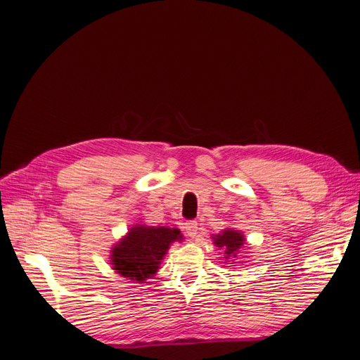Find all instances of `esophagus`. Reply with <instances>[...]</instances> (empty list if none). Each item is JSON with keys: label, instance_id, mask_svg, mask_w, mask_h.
<instances>
[{"label": "esophagus", "instance_id": "1", "mask_svg": "<svg viewBox=\"0 0 360 360\" xmlns=\"http://www.w3.org/2000/svg\"><path fill=\"white\" fill-rule=\"evenodd\" d=\"M184 230H186L189 237H195L198 234V222L197 221H188L184 224Z\"/></svg>", "mask_w": 360, "mask_h": 360}]
</instances>
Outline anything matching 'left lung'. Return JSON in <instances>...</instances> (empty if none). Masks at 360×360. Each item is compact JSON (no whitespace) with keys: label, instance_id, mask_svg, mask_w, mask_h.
<instances>
[{"label":"left lung","instance_id":"obj_1","mask_svg":"<svg viewBox=\"0 0 360 360\" xmlns=\"http://www.w3.org/2000/svg\"><path fill=\"white\" fill-rule=\"evenodd\" d=\"M213 243L221 248L224 250V258L225 259H230L234 261V258L237 257L238 250L243 246L245 243V236L242 233H238L237 230H231V228H228V230H224L221 234H217L213 237ZM237 263V261H234Z\"/></svg>","mask_w":360,"mask_h":360}]
</instances>
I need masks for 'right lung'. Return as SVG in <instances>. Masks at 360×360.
Listing matches in <instances>:
<instances>
[{"label":"right lung","mask_w":360,"mask_h":360,"mask_svg":"<svg viewBox=\"0 0 360 360\" xmlns=\"http://www.w3.org/2000/svg\"><path fill=\"white\" fill-rule=\"evenodd\" d=\"M181 238L177 228L135 225L112 248V269L118 275L144 284L156 275L171 243Z\"/></svg>","instance_id":"right-lung-1"}]
</instances>
